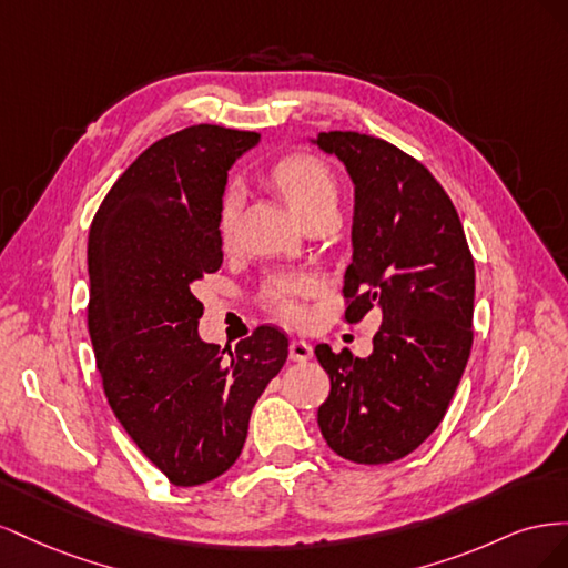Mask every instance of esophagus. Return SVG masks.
I'll list each match as a JSON object with an SVG mask.
<instances>
[{
    "mask_svg": "<svg viewBox=\"0 0 568 568\" xmlns=\"http://www.w3.org/2000/svg\"><path fill=\"white\" fill-rule=\"evenodd\" d=\"M288 357L294 359V363H307V359L313 357V346L307 341H301V338L291 341L288 343Z\"/></svg>",
    "mask_w": 568,
    "mask_h": 568,
    "instance_id": "esophagus-1",
    "label": "esophagus"
}]
</instances>
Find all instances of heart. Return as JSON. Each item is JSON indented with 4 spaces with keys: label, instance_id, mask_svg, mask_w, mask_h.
Masks as SVG:
<instances>
[{
    "label": "heart",
    "instance_id": "1",
    "mask_svg": "<svg viewBox=\"0 0 568 568\" xmlns=\"http://www.w3.org/2000/svg\"><path fill=\"white\" fill-rule=\"evenodd\" d=\"M272 182L280 186V192L288 201L303 220L311 217L317 211L336 209L338 201V186L320 159L307 156V153H294V156L282 159L272 168ZM239 205H242V192L236 186H230L220 199L217 209V234L225 239L232 236ZM317 294V282L305 274H284V277H274L265 286V301L274 313L288 322H301L305 315L303 301Z\"/></svg>",
    "mask_w": 568,
    "mask_h": 568
}]
</instances>
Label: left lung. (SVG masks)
<instances>
[{"label":"left lung","mask_w":568,"mask_h":568,"mask_svg":"<svg viewBox=\"0 0 568 568\" xmlns=\"http://www.w3.org/2000/svg\"><path fill=\"white\" fill-rule=\"evenodd\" d=\"M311 144L353 182L346 320L382 313L367 357L315 348L332 382L317 424L343 459L388 464L436 432L467 367L474 261L450 196L419 161L359 132H320Z\"/></svg>","instance_id":"8db88e82"}]
</instances>
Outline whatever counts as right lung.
<instances>
[{
    "instance_id": "right-lung-1",
    "label": "right lung",
    "mask_w": 568,
    "mask_h": 568,
    "mask_svg": "<svg viewBox=\"0 0 568 568\" xmlns=\"http://www.w3.org/2000/svg\"><path fill=\"white\" fill-rule=\"evenodd\" d=\"M257 132L194 125L163 136L111 186L90 227L88 324L109 405L173 486L225 474L286 336L257 326L234 351L199 336L194 284L222 265L217 209Z\"/></svg>"
}]
</instances>
